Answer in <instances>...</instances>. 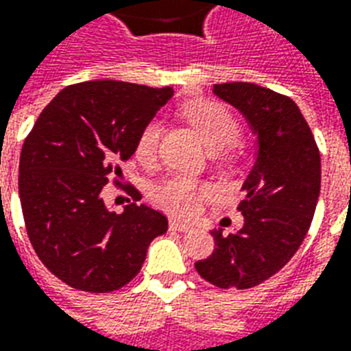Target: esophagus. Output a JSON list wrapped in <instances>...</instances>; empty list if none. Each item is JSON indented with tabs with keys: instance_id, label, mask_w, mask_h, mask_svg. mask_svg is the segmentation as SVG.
Instances as JSON below:
<instances>
[{
	"instance_id": "obj_1",
	"label": "esophagus",
	"mask_w": 351,
	"mask_h": 351,
	"mask_svg": "<svg viewBox=\"0 0 351 351\" xmlns=\"http://www.w3.org/2000/svg\"><path fill=\"white\" fill-rule=\"evenodd\" d=\"M169 228L171 230H178V232H191V224L182 223V221H178V219H171Z\"/></svg>"
}]
</instances>
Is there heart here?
<instances>
[{"label": "heart", "instance_id": "1", "mask_svg": "<svg viewBox=\"0 0 351 351\" xmlns=\"http://www.w3.org/2000/svg\"><path fill=\"white\" fill-rule=\"evenodd\" d=\"M182 114L199 132L206 145L210 147L211 151H215L219 160L228 162L239 156L241 149L237 141L241 136L239 121L224 104L200 99V101L187 103ZM160 134H162V123L158 119H151L140 130L136 138V145H134V156L140 164L151 165L154 162ZM210 193V184L197 180L193 176L175 175L160 182L152 189V200L165 211L189 217L197 213L200 200Z\"/></svg>", "mask_w": 351, "mask_h": 351}]
</instances>
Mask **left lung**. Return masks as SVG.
I'll list each match as a JSON object with an SVG mask.
<instances>
[{"label": "left lung", "mask_w": 351, "mask_h": 351, "mask_svg": "<svg viewBox=\"0 0 351 351\" xmlns=\"http://www.w3.org/2000/svg\"><path fill=\"white\" fill-rule=\"evenodd\" d=\"M213 93L243 112L259 152L237 210L245 223L224 235L195 269L219 289H250L274 276L300 248L320 193V152L300 108L283 93L252 82L215 84Z\"/></svg>", "instance_id": "obj_1"}]
</instances>
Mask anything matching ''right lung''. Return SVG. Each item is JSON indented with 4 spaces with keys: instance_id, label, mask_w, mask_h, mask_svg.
Listing matches in <instances>:
<instances>
[{
    "instance_id": "right-lung-1",
    "label": "right lung",
    "mask_w": 351,
    "mask_h": 351,
    "mask_svg": "<svg viewBox=\"0 0 351 351\" xmlns=\"http://www.w3.org/2000/svg\"><path fill=\"white\" fill-rule=\"evenodd\" d=\"M171 95L169 86L77 82L58 92L27 134L18 178L27 235L40 261L69 287H125L151 241L167 232L164 213L145 204L128 200L123 213L108 210L103 189L114 175L116 186L141 199L132 184H119V164Z\"/></svg>"
}]
</instances>
